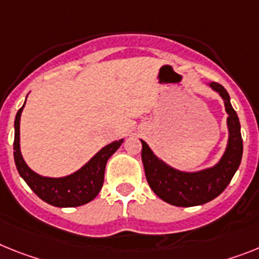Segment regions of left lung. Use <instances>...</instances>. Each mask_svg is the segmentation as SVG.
Here are the masks:
<instances>
[{
	"label": "left lung",
	"mask_w": 259,
	"mask_h": 259,
	"mask_svg": "<svg viewBox=\"0 0 259 259\" xmlns=\"http://www.w3.org/2000/svg\"><path fill=\"white\" fill-rule=\"evenodd\" d=\"M207 85L223 99L228 114V142L219 162L197 171L178 170L160 159L149 145L141 140V156L147 183L156 196L171 205L195 207L213 200L227 188L240 167L244 149L240 119L230 104L227 89L214 81L207 82Z\"/></svg>",
	"instance_id": "8db88e82"
}]
</instances>
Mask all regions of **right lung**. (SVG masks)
Masks as SVG:
<instances>
[{"label":"right lung","instance_id":"right-lung-1","mask_svg":"<svg viewBox=\"0 0 259 259\" xmlns=\"http://www.w3.org/2000/svg\"><path fill=\"white\" fill-rule=\"evenodd\" d=\"M25 104L17 112L14 119V162L21 178L31 188L32 192H35V195H38L43 201L51 204L54 207L72 208L92 201L99 195L103 187L106 162L122 145L123 138L113 141L109 145L99 150L84 166L80 167L75 172L60 178L43 177L27 166L21 153L19 127H21V114Z\"/></svg>","mask_w":259,"mask_h":259}]
</instances>
